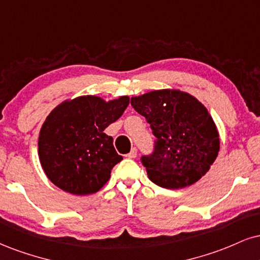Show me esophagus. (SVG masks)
Masks as SVG:
<instances>
[{"mask_svg": "<svg viewBox=\"0 0 260 260\" xmlns=\"http://www.w3.org/2000/svg\"><path fill=\"white\" fill-rule=\"evenodd\" d=\"M127 157L128 158H136L137 157V149L133 148L132 150H131V151L127 154Z\"/></svg>", "mask_w": 260, "mask_h": 260, "instance_id": "esophagus-1", "label": "esophagus"}]
</instances>
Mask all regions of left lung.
<instances>
[{
  "label": "left lung",
  "mask_w": 260,
  "mask_h": 260,
  "mask_svg": "<svg viewBox=\"0 0 260 260\" xmlns=\"http://www.w3.org/2000/svg\"><path fill=\"white\" fill-rule=\"evenodd\" d=\"M131 104L156 137L154 152L142 157L152 183L181 189L207 173L219 152L220 140L202 103L179 89H160L133 96Z\"/></svg>",
  "instance_id": "obj_1"
}]
</instances>
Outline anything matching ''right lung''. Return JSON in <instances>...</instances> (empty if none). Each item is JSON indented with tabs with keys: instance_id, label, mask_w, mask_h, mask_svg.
<instances>
[{
	"instance_id": "right-lung-1",
	"label": "right lung",
	"mask_w": 260,
	"mask_h": 260,
	"mask_svg": "<svg viewBox=\"0 0 260 260\" xmlns=\"http://www.w3.org/2000/svg\"><path fill=\"white\" fill-rule=\"evenodd\" d=\"M129 98L105 102L96 95L65 100L51 111L39 137V157L54 185L73 195L99 191L122 160L104 129L118 120Z\"/></svg>"
}]
</instances>
